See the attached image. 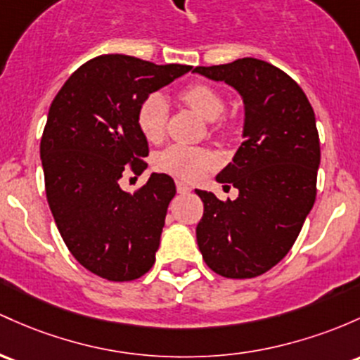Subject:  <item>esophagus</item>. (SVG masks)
I'll return each mask as SVG.
<instances>
[{
    "mask_svg": "<svg viewBox=\"0 0 360 360\" xmlns=\"http://www.w3.org/2000/svg\"><path fill=\"white\" fill-rule=\"evenodd\" d=\"M176 189L177 193H181V195H186V193L191 191V188H189L184 181H176Z\"/></svg>",
    "mask_w": 360,
    "mask_h": 360,
    "instance_id": "obj_1",
    "label": "esophagus"
}]
</instances>
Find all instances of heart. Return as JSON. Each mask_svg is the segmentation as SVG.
<instances>
[{"label": "heart", "instance_id": "heart-1", "mask_svg": "<svg viewBox=\"0 0 360 360\" xmlns=\"http://www.w3.org/2000/svg\"><path fill=\"white\" fill-rule=\"evenodd\" d=\"M181 98L195 109L205 120L213 121L224 112L225 104L217 90L205 84L189 85L183 90ZM167 120V102L162 94H150L140 102L136 109V126L148 141L160 140ZM215 164V155L207 148H193L184 145H171L157 155L155 165L162 172L183 177V179H198Z\"/></svg>", "mask_w": 360, "mask_h": 360}]
</instances>
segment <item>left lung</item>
<instances>
[{
	"label": "left lung",
	"instance_id": "left-lung-1",
	"mask_svg": "<svg viewBox=\"0 0 360 360\" xmlns=\"http://www.w3.org/2000/svg\"><path fill=\"white\" fill-rule=\"evenodd\" d=\"M193 73L225 82L244 104L243 145L217 174L239 189L203 201L196 240L205 263L227 278H252L274 268L301 232L316 200L319 136L306 94L282 70L256 58L196 66Z\"/></svg>",
	"mask_w": 360,
	"mask_h": 360
}]
</instances>
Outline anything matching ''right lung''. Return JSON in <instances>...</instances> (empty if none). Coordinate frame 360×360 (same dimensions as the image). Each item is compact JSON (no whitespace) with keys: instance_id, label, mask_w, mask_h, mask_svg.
Instances as JSON below:
<instances>
[{"instance_id":"right-lung-1","label":"right lung","mask_w":360,"mask_h":360,"mask_svg":"<svg viewBox=\"0 0 360 360\" xmlns=\"http://www.w3.org/2000/svg\"><path fill=\"white\" fill-rule=\"evenodd\" d=\"M191 68L104 54L75 71L49 108L41 140L47 203L77 262L110 282L140 278L153 266L176 195L167 174L152 172L135 195L120 186L124 171L147 169L136 109Z\"/></svg>"}]
</instances>
